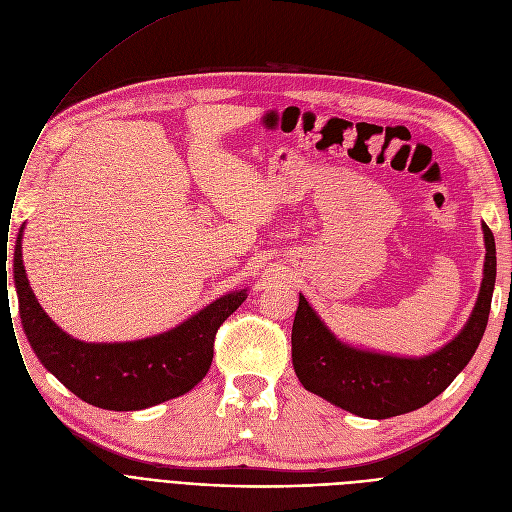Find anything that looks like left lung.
Here are the masks:
<instances>
[{"instance_id":"8db88e82","label":"left lung","mask_w":512,"mask_h":512,"mask_svg":"<svg viewBox=\"0 0 512 512\" xmlns=\"http://www.w3.org/2000/svg\"><path fill=\"white\" fill-rule=\"evenodd\" d=\"M486 262L475 308L461 333L424 357H397L357 349L330 333L299 293L291 330L293 370L310 393L349 413L386 419L428 405L469 364L490 316L496 283V244L484 223Z\"/></svg>"}]
</instances>
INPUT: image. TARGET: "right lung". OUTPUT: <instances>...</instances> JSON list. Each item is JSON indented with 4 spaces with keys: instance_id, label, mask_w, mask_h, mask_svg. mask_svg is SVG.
<instances>
[{
    "instance_id": "add662e5",
    "label": "right lung",
    "mask_w": 512,
    "mask_h": 512,
    "mask_svg": "<svg viewBox=\"0 0 512 512\" xmlns=\"http://www.w3.org/2000/svg\"><path fill=\"white\" fill-rule=\"evenodd\" d=\"M14 281L26 339L41 364L82 401L136 411L186 395L208 372L219 326L248 297L231 291L167 333L126 343H84L64 333L41 308L22 266L16 239Z\"/></svg>"
}]
</instances>
